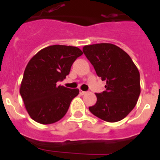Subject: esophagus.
<instances>
[{
	"instance_id": "34e87169",
	"label": "esophagus",
	"mask_w": 160,
	"mask_h": 160,
	"mask_svg": "<svg viewBox=\"0 0 160 160\" xmlns=\"http://www.w3.org/2000/svg\"><path fill=\"white\" fill-rule=\"evenodd\" d=\"M79 92H80V94H82V95H83V94H86V91H83V90H79Z\"/></svg>"
}]
</instances>
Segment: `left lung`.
I'll return each instance as SVG.
<instances>
[{
  "instance_id": "1",
  "label": "left lung",
  "mask_w": 160,
  "mask_h": 160,
  "mask_svg": "<svg viewBox=\"0 0 160 160\" xmlns=\"http://www.w3.org/2000/svg\"><path fill=\"white\" fill-rule=\"evenodd\" d=\"M82 51L96 73L107 81L106 90L95 94L97 102L89 110L109 122L125 118L136 105L140 94V75L129 55L110 43L85 46Z\"/></svg>"
}]
</instances>
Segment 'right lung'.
Here are the masks:
<instances>
[{"label":"right lung","mask_w":160,"mask_h":160,"mask_svg":"<svg viewBox=\"0 0 160 160\" xmlns=\"http://www.w3.org/2000/svg\"><path fill=\"white\" fill-rule=\"evenodd\" d=\"M75 46L53 45L44 48L25 67L20 94L32 119L51 124L62 118L78 89L58 86L70 73L73 62L82 54Z\"/></svg>","instance_id":"right-lung-1"}]
</instances>
